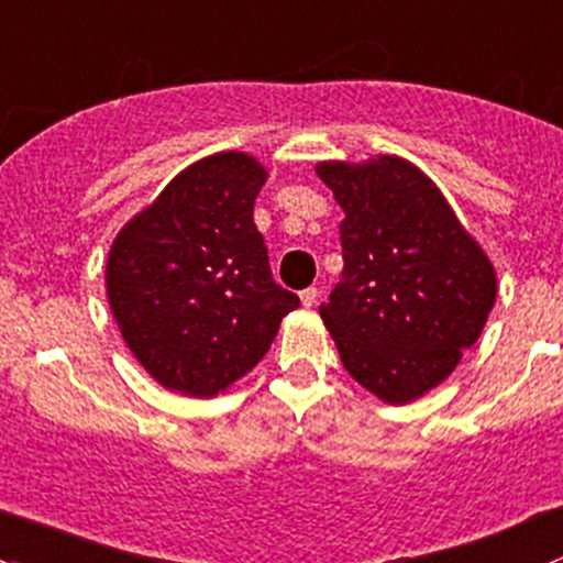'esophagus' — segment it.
<instances>
[{
	"instance_id": "obj_1",
	"label": "esophagus",
	"mask_w": 563,
	"mask_h": 563,
	"mask_svg": "<svg viewBox=\"0 0 563 563\" xmlns=\"http://www.w3.org/2000/svg\"><path fill=\"white\" fill-rule=\"evenodd\" d=\"M317 298H320V289L317 287H306L303 292H300V303H303L306 309H309V306H314Z\"/></svg>"
}]
</instances>
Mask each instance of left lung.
<instances>
[{
  "label": "left lung",
  "instance_id": "obj_1",
  "mask_svg": "<svg viewBox=\"0 0 563 563\" xmlns=\"http://www.w3.org/2000/svg\"><path fill=\"white\" fill-rule=\"evenodd\" d=\"M344 208L341 282L320 306L352 379L409 404L448 379L496 303L488 254L437 184L401 156L320 162Z\"/></svg>",
  "mask_w": 563,
  "mask_h": 563
}]
</instances>
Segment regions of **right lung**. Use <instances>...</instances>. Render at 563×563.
Returning a JSON list of instances; mask_svg holds the SVG:
<instances>
[{
    "label": "right lung",
    "instance_id": "add662e5",
    "mask_svg": "<svg viewBox=\"0 0 563 563\" xmlns=\"http://www.w3.org/2000/svg\"><path fill=\"white\" fill-rule=\"evenodd\" d=\"M268 170L219 152L178 173L121 228L108 254L110 311L126 346L167 390L217 396L271 350L298 295L271 276L254 224Z\"/></svg>",
    "mask_w": 563,
    "mask_h": 563
}]
</instances>
